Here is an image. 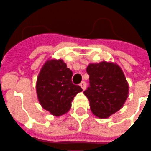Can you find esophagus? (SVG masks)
I'll list each match as a JSON object with an SVG mask.
<instances>
[{"mask_svg":"<svg viewBox=\"0 0 151 151\" xmlns=\"http://www.w3.org/2000/svg\"><path fill=\"white\" fill-rule=\"evenodd\" d=\"M79 86H81L82 89H83V90H86V83L84 81L81 82V83L79 84Z\"/></svg>","mask_w":151,"mask_h":151,"instance_id":"34e87169","label":"esophagus"}]
</instances>
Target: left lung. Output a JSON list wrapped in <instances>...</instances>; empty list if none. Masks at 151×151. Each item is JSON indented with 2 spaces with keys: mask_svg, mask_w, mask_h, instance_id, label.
<instances>
[{
  "mask_svg": "<svg viewBox=\"0 0 151 151\" xmlns=\"http://www.w3.org/2000/svg\"><path fill=\"white\" fill-rule=\"evenodd\" d=\"M90 86L83 92L93 114L107 119L122 108L129 94V84L117 64L102 61L86 68Z\"/></svg>",
  "mask_w": 151,
  "mask_h": 151,
  "instance_id": "obj_1",
  "label": "left lung"
}]
</instances>
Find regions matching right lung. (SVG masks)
<instances>
[{"label":"right lung","instance_id":"add662e5","mask_svg":"<svg viewBox=\"0 0 151 151\" xmlns=\"http://www.w3.org/2000/svg\"><path fill=\"white\" fill-rule=\"evenodd\" d=\"M72 72L62 60H49L42 67L37 81L40 105L55 116L68 112L76 95L83 91L72 82Z\"/></svg>","mask_w":151,"mask_h":151}]
</instances>
